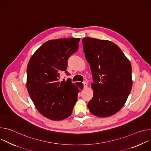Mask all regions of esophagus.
<instances>
[{
  "label": "esophagus",
  "mask_w": 151,
  "mask_h": 151,
  "mask_svg": "<svg viewBox=\"0 0 151 151\" xmlns=\"http://www.w3.org/2000/svg\"><path fill=\"white\" fill-rule=\"evenodd\" d=\"M83 87H84V88L87 87V85H88L87 82H85V81L83 82Z\"/></svg>",
  "instance_id": "1"
}]
</instances>
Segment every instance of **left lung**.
<instances>
[{"mask_svg":"<svg viewBox=\"0 0 151 151\" xmlns=\"http://www.w3.org/2000/svg\"><path fill=\"white\" fill-rule=\"evenodd\" d=\"M82 41L94 81L88 107L97 116H111L122 108L132 90L131 63L112 42L91 37Z\"/></svg>","mask_w":151,"mask_h":151,"instance_id":"1","label":"left lung"}]
</instances>
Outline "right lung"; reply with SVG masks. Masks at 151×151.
Instances as JSON below:
<instances>
[{
    "label": "right lung",
    "mask_w": 151,
    "mask_h": 151,
    "mask_svg": "<svg viewBox=\"0 0 151 151\" xmlns=\"http://www.w3.org/2000/svg\"><path fill=\"white\" fill-rule=\"evenodd\" d=\"M80 38L50 40L32 56L27 68L26 87L37 111L46 118L60 121L71 115L82 90V83L70 79L60 81L61 72L66 70L69 58L78 50Z\"/></svg>",
    "instance_id": "1"
}]
</instances>
